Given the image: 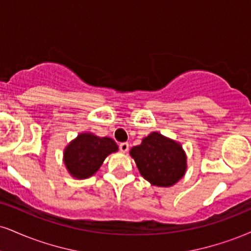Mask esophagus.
Segmentation results:
<instances>
[{
    "label": "esophagus",
    "mask_w": 251,
    "mask_h": 251,
    "mask_svg": "<svg viewBox=\"0 0 251 251\" xmlns=\"http://www.w3.org/2000/svg\"><path fill=\"white\" fill-rule=\"evenodd\" d=\"M128 147H129V145L127 144V143H122L119 145V150L122 151L123 153H126L128 151Z\"/></svg>",
    "instance_id": "obj_1"
}]
</instances>
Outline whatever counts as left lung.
<instances>
[{
	"instance_id": "obj_1",
	"label": "left lung",
	"mask_w": 251,
	"mask_h": 251,
	"mask_svg": "<svg viewBox=\"0 0 251 251\" xmlns=\"http://www.w3.org/2000/svg\"><path fill=\"white\" fill-rule=\"evenodd\" d=\"M129 154L144 179L158 187H171L183 176L187 156L182 146L158 132H152Z\"/></svg>"
}]
</instances>
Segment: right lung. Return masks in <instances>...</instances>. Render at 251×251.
<instances>
[{
	"instance_id": "obj_1",
	"label": "right lung",
	"mask_w": 251,
	"mask_h": 251,
	"mask_svg": "<svg viewBox=\"0 0 251 251\" xmlns=\"http://www.w3.org/2000/svg\"><path fill=\"white\" fill-rule=\"evenodd\" d=\"M118 151L117 144L108 137H97L92 133H80L66 146L64 164L76 179L92 176L100 168L105 158Z\"/></svg>"
}]
</instances>
